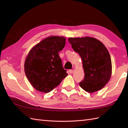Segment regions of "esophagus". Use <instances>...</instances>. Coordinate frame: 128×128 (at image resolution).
<instances>
[{"label":"esophagus","mask_w":128,"mask_h":128,"mask_svg":"<svg viewBox=\"0 0 128 128\" xmlns=\"http://www.w3.org/2000/svg\"><path fill=\"white\" fill-rule=\"evenodd\" d=\"M69 72L70 74H72L74 72V70H69Z\"/></svg>","instance_id":"34e87169"}]
</instances>
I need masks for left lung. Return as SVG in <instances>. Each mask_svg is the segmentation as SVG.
<instances>
[{
    "label": "left lung",
    "instance_id": "left-lung-1",
    "mask_svg": "<svg viewBox=\"0 0 128 128\" xmlns=\"http://www.w3.org/2000/svg\"><path fill=\"white\" fill-rule=\"evenodd\" d=\"M68 40L82 60L85 78L79 82L80 86L90 93L102 89L112 74V62L107 49L92 37L69 38Z\"/></svg>",
    "mask_w": 128,
    "mask_h": 128
}]
</instances>
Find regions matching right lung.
<instances>
[{
	"mask_svg": "<svg viewBox=\"0 0 128 128\" xmlns=\"http://www.w3.org/2000/svg\"><path fill=\"white\" fill-rule=\"evenodd\" d=\"M66 40L63 37H48L29 52L24 65L25 72L36 90L50 92L68 75L58 54L64 47Z\"/></svg>",
	"mask_w": 128,
	"mask_h": 128,
	"instance_id": "right-lung-1",
	"label": "right lung"
}]
</instances>
